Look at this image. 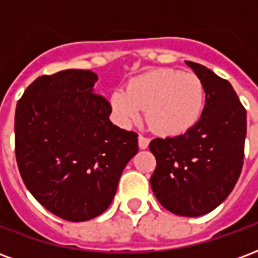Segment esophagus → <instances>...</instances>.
<instances>
[{"label": "esophagus", "mask_w": 258, "mask_h": 258, "mask_svg": "<svg viewBox=\"0 0 258 258\" xmlns=\"http://www.w3.org/2000/svg\"><path fill=\"white\" fill-rule=\"evenodd\" d=\"M138 145H140L141 149H146L148 145H149V138H146L144 135H140L138 137Z\"/></svg>", "instance_id": "obj_1"}]
</instances>
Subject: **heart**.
<instances>
[{
    "label": "heart",
    "instance_id": "heart-1",
    "mask_svg": "<svg viewBox=\"0 0 258 258\" xmlns=\"http://www.w3.org/2000/svg\"><path fill=\"white\" fill-rule=\"evenodd\" d=\"M110 103L123 123L137 121L145 110L146 123L155 133L175 137L189 131L202 117L205 85L194 73L156 69L131 80L125 91H114Z\"/></svg>",
    "mask_w": 258,
    "mask_h": 258
}]
</instances>
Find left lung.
Wrapping results in <instances>:
<instances>
[{
	"label": "left lung",
	"mask_w": 258,
	"mask_h": 258,
	"mask_svg": "<svg viewBox=\"0 0 258 258\" xmlns=\"http://www.w3.org/2000/svg\"><path fill=\"white\" fill-rule=\"evenodd\" d=\"M205 85L198 124L173 138H155L151 186L160 205L177 216L199 217L227 199L244 157L246 109L232 85L203 64L186 62Z\"/></svg>",
	"instance_id": "1"
}]
</instances>
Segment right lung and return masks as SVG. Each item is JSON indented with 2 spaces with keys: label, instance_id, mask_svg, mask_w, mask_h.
<instances>
[{
  "label": "right lung",
  "instance_id": "1",
  "mask_svg": "<svg viewBox=\"0 0 258 258\" xmlns=\"http://www.w3.org/2000/svg\"><path fill=\"white\" fill-rule=\"evenodd\" d=\"M90 70L44 74L26 88L15 112V155L23 182L66 221L95 218L112 203L138 134L109 120L110 102L94 92Z\"/></svg>",
  "mask_w": 258,
  "mask_h": 258
}]
</instances>
